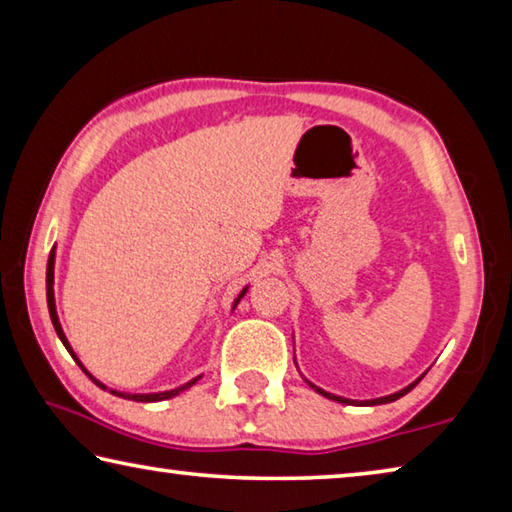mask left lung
Segmentation results:
<instances>
[{
	"instance_id": "left-lung-1",
	"label": "left lung",
	"mask_w": 512,
	"mask_h": 512,
	"mask_svg": "<svg viewBox=\"0 0 512 512\" xmlns=\"http://www.w3.org/2000/svg\"><path fill=\"white\" fill-rule=\"evenodd\" d=\"M424 377V375H422ZM422 377H418L415 381H411L409 386H404L402 391H397V393H391V395H384V397H375V400H348V397H341V395H334V393H327V391H323V388H318L316 384H311L309 379H305L307 384L314 388V391L318 393V395H323V397H327V400H334V402H339V404H352V406H377V404H388V402H395V400H400V397H404L406 393L409 391H413L415 388V384H418V381L422 379Z\"/></svg>"
}]
</instances>
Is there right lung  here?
Returning a JSON list of instances; mask_svg holds the SVG:
<instances>
[{"label": "right lung", "mask_w": 512, "mask_h": 512, "mask_svg": "<svg viewBox=\"0 0 512 512\" xmlns=\"http://www.w3.org/2000/svg\"><path fill=\"white\" fill-rule=\"evenodd\" d=\"M54 266H56V246L51 248V253H49V262H47V307H49L51 323H54V329H56L58 339L63 341V345L67 348V352L72 354V357L76 359V363H79V366H81V370L85 372V375H88V377H90V379L94 381V384H97L99 388H103V391H108V393L117 395V397H124V400H133V402H162V400H169V397H176V395H180L183 391H187V388H192V386L196 384V381L203 377V375H198V377H194V379H189L187 384H183V386L171 388V391H160V393H124V391H115V388H108L106 384H103V381H99L97 377L92 375V372H88V368L83 366L81 359L76 357L74 350H72V345H69L67 336H65V332H63V325H60V320H58V311H56V298H54ZM246 291H248V284H246L244 289H241V293H239V296L235 298V302H232V311H235V307L239 305V300L246 296Z\"/></svg>", "instance_id": "right-lung-1"}]
</instances>
